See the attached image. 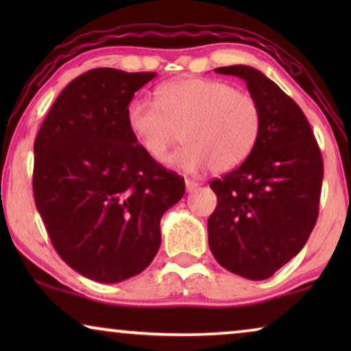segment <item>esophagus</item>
Masks as SVG:
<instances>
[{
	"label": "esophagus",
	"instance_id": "34e87169",
	"mask_svg": "<svg viewBox=\"0 0 351 351\" xmlns=\"http://www.w3.org/2000/svg\"><path fill=\"white\" fill-rule=\"evenodd\" d=\"M185 186H186V191H189V193H191V191H195L196 189H198V182L186 179L185 180Z\"/></svg>",
	"mask_w": 351,
	"mask_h": 351
}]
</instances>
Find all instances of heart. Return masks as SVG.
I'll use <instances>...</instances> for the list:
<instances>
[{
	"label": "heart",
	"instance_id": "b5f03b06",
	"mask_svg": "<svg viewBox=\"0 0 351 351\" xmlns=\"http://www.w3.org/2000/svg\"><path fill=\"white\" fill-rule=\"evenodd\" d=\"M126 123L138 147L156 162L166 161L182 132L186 145L171 165L223 174L251 155L261 136L262 112L251 94L225 81L185 78L160 86L156 100H131Z\"/></svg>",
	"mask_w": 351,
	"mask_h": 351
}]
</instances>
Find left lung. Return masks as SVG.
I'll list each match as a JSON object with an SVG mask.
<instances>
[{"label": "left lung", "instance_id": "left-lung-1", "mask_svg": "<svg viewBox=\"0 0 351 351\" xmlns=\"http://www.w3.org/2000/svg\"><path fill=\"white\" fill-rule=\"evenodd\" d=\"M215 71L246 81L262 129L246 161L209 184L217 195L209 247L228 271L267 280L302 251L315 227L323 158L299 105L262 71L247 65Z\"/></svg>", "mask_w": 351, "mask_h": 351}]
</instances>
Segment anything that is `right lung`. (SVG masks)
<instances>
[{"mask_svg":"<svg viewBox=\"0 0 351 351\" xmlns=\"http://www.w3.org/2000/svg\"><path fill=\"white\" fill-rule=\"evenodd\" d=\"M155 76L86 71L59 94L35 138L33 196L52 246L97 282L150 265L162 214L185 193L184 177L152 160L126 123L134 94Z\"/></svg>","mask_w":351,"mask_h":351,"instance_id":"add662e5","label":"right lung"}]
</instances>
